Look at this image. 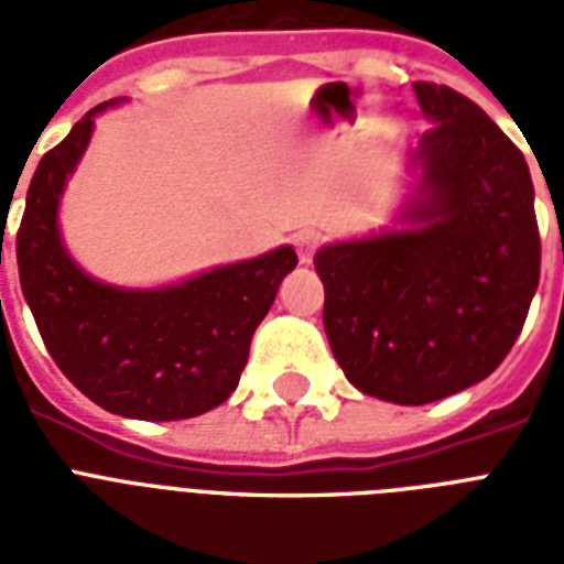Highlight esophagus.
<instances>
[{
  "mask_svg": "<svg viewBox=\"0 0 564 564\" xmlns=\"http://www.w3.org/2000/svg\"><path fill=\"white\" fill-rule=\"evenodd\" d=\"M316 246H318V237L313 230H304L295 237V251H299V260L304 265L313 263V254H316Z\"/></svg>",
  "mask_w": 564,
  "mask_h": 564,
  "instance_id": "obj_1",
  "label": "esophagus"
}]
</instances>
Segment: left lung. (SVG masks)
I'll use <instances>...</instances> for the list:
<instances>
[{"label":"left lung","mask_w":564,"mask_h":564,"mask_svg":"<svg viewBox=\"0 0 564 564\" xmlns=\"http://www.w3.org/2000/svg\"><path fill=\"white\" fill-rule=\"evenodd\" d=\"M433 128L394 228L316 251L325 334L360 392L421 406L480 383L524 327L542 242L524 154L463 93L412 84Z\"/></svg>","instance_id":"obj_1"}]
</instances>
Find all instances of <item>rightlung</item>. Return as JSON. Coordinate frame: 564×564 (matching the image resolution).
I'll use <instances>...</instances> for the list:
<instances>
[{
	"instance_id": "obj_1",
	"label": "right lung",
	"mask_w": 564,
	"mask_h": 564,
	"mask_svg": "<svg viewBox=\"0 0 564 564\" xmlns=\"http://www.w3.org/2000/svg\"><path fill=\"white\" fill-rule=\"evenodd\" d=\"M119 101L87 110L37 163L17 234L22 295L57 369L101 410L140 421L193 419L237 389L251 336L299 257L281 246L152 290L84 272L66 251L57 213L96 117Z\"/></svg>"
}]
</instances>
